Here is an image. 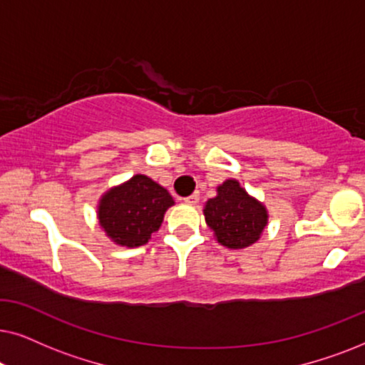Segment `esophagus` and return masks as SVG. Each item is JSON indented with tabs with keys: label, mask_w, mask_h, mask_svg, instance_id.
I'll use <instances>...</instances> for the list:
<instances>
[{
	"label": "esophagus",
	"mask_w": 365,
	"mask_h": 365,
	"mask_svg": "<svg viewBox=\"0 0 365 365\" xmlns=\"http://www.w3.org/2000/svg\"><path fill=\"white\" fill-rule=\"evenodd\" d=\"M184 202L191 204V206H196V204L199 202V192H194V194H191V196L184 197Z\"/></svg>",
	"instance_id": "esophagus-1"
}]
</instances>
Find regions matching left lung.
I'll return each mask as SVG.
<instances>
[{
	"label": "left lung",
	"mask_w": 365,
	"mask_h": 365,
	"mask_svg": "<svg viewBox=\"0 0 365 365\" xmlns=\"http://www.w3.org/2000/svg\"><path fill=\"white\" fill-rule=\"evenodd\" d=\"M216 192L202 209L216 241L227 249H244L257 242L267 226V207L251 196L237 179H226Z\"/></svg>",
	"instance_id": "8db88e82"
}]
</instances>
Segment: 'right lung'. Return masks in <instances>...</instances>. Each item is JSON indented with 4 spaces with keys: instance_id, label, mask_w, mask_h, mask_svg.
<instances>
[{
    "instance_id": "add662e5",
    "label": "right lung",
    "mask_w": 365,
    "mask_h": 365,
    "mask_svg": "<svg viewBox=\"0 0 365 365\" xmlns=\"http://www.w3.org/2000/svg\"><path fill=\"white\" fill-rule=\"evenodd\" d=\"M174 199L166 187L146 174L108 189L99 199L98 219L104 234L123 247H139L161 227Z\"/></svg>"
}]
</instances>
